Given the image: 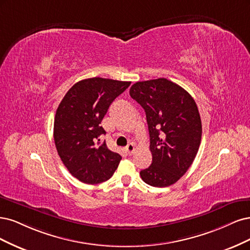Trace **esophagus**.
<instances>
[{"mask_svg": "<svg viewBox=\"0 0 250 250\" xmlns=\"http://www.w3.org/2000/svg\"><path fill=\"white\" fill-rule=\"evenodd\" d=\"M125 151L127 152L128 155H133L134 151H135V146H134V143H128L127 146H126V147H125Z\"/></svg>", "mask_w": 250, "mask_h": 250, "instance_id": "1", "label": "esophagus"}]
</instances>
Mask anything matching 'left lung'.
<instances>
[{
	"label": "left lung",
	"mask_w": 250,
	"mask_h": 250,
	"mask_svg": "<svg viewBox=\"0 0 250 250\" xmlns=\"http://www.w3.org/2000/svg\"><path fill=\"white\" fill-rule=\"evenodd\" d=\"M130 95L146 111L152 156L140 171L152 187H168L187 172L201 140V120L195 101L178 84L165 78L137 82Z\"/></svg>",
	"instance_id": "1"
}]
</instances>
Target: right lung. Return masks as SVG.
<instances>
[{
  "mask_svg": "<svg viewBox=\"0 0 250 250\" xmlns=\"http://www.w3.org/2000/svg\"><path fill=\"white\" fill-rule=\"evenodd\" d=\"M131 82L90 78L76 83L56 111L54 140L58 155L76 179L94 185L109 180L122 156L111 151L100 136L101 123L110 104Z\"/></svg>",
  "mask_w": 250,
  "mask_h": 250,
  "instance_id": "add662e5",
  "label": "right lung"
}]
</instances>
